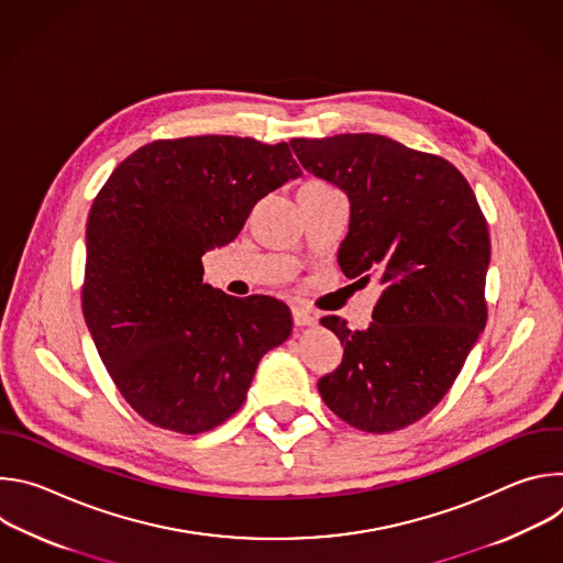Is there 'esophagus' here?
<instances>
[{"label": "esophagus", "instance_id": "obj_1", "mask_svg": "<svg viewBox=\"0 0 563 563\" xmlns=\"http://www.w3.org/2000/svg\"><path fill=\"white\" fill-rule=\"evenodd\" d=\"M291 316H294V325L296 328L316 325V320H318V316L313 311H309L307 307H302V305H294L291 307Z\"/></svg>", "mask_w": 563, "mask_h": 563}]
</instances>
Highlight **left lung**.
<instances>
[{
  "mask_svg": "<svg viewBox=\"0 0 563 563\" xmlns=\"http://www.w3.org/2000/svg\"><path fill=\"white\" fill-rule=\"evenodd\" d=\"M289 144L305 172L350 198L343 274L369 280L376 272L383 285L367 330L323 318L345 352L318 391L363 432L408 428L448 394L486 328V218L461 172L439 155L374 133Z\"/></svg>",
  "mask_w": 563,
  "mask_h": 563,
  "instance_id": "left-lung-1",
  "label": "left lung"
}]
</instances>
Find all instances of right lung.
<instances>
[{
  "mask_svg": "<svg viewBox=\"0 0 563 563\" xmlns=\"http://www.w3.org/2000/svg\"><path fill=\"white\" fill-rule=\"evenodd\" d=\"M298 176L287 142L196 135L140 146L100 189L82 311L113 383L148 423L180 434L224 423L261 358L289 339L285 302L213 289L202 256Z\"/></svg>",
  "mask_w": 563,
  "mask_h": 563,
  "instance_id": "add662e5",
  "label": "right lung"
}]
</instances>
